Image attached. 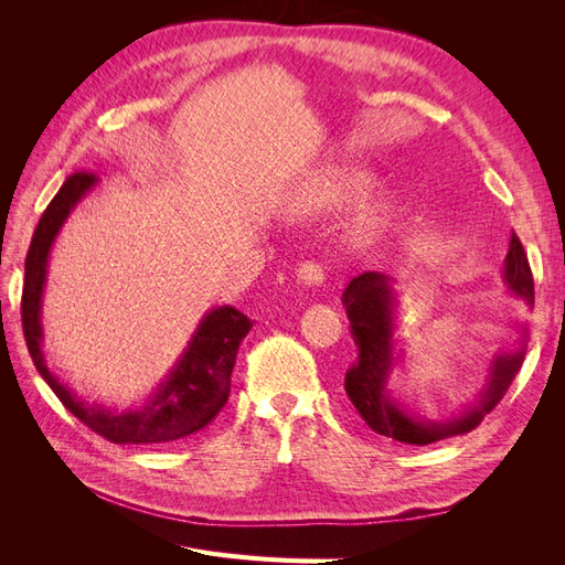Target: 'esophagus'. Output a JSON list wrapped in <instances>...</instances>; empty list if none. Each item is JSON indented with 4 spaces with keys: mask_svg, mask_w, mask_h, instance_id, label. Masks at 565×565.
Wrapping results in <instances>:
<instances>
[{
    "mask_svg": "<svg viewBox=\"0 0 565 565\" xmlns=\"http://www.w3.org/2000/svg\"><path fill=\"white\" fill-rule=\"evenodd\" d=\"M297 280L303 282V285H320L324 280V270L320 264L316 262H303L299 268H297Z\"/></svg>",
    "mask_w": 565,
    "mask_h": 565,
    "instance_id": "1",
    "label": "esophagus"
}]
</instances>
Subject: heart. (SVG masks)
Wrapping results in <instances>:
<instances>
[{"mask_svg":"<svg viewBox=\"0 0 565 565\" xmlns=\"http://www.w3.org/2000/svg\"><path fill=\"white\" fill-rule=\"evenodd\" d=\"M372 188V174L363 167H334L318 174L303 195L299 198V207L306 210H334L365 195ZM382 221L380 210L370 207L361 216L363 228H374Z\"/></svg>","mask_w":565,"mask_h":565,"instance_id":"heart-1","label":"heart"}]
</instances>
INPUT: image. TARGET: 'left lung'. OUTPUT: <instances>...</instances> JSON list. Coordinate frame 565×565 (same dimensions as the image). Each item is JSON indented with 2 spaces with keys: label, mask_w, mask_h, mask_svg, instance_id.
Returning a JSON list of instances; mask_svg holds the SVG:
<instances>
[{
  "label": "left lung",
  "mask_w": 565,
  "mask_h": 565,
  "mask_svg": "<svg viewBox=\"0 0 565 565\" xmlns=\"http://www.w3.org/2000/svg\"><path fill=\"white\" fill-rule=\"evenodd\" d=\"M504 280L511 292L533 306V273H530L527 256L516 235H511L509 243ZM341 301L347 306L351 334L358 347V361L349 367L344 380L347 396L374 434L407 443V446H429V443L476 429L490 409L502 401L523 365V339L527 337L525 330L521 332L523 339L519 349L492 358L488 382L478 393V401L465 407V413L448 422L417 419L407 409H403V405L386 388L391 365L396 361L393 358V330H396V324H393V306H396V299H393L388 278L377 270L355 276L344 289Z\"/></svg>",
  "instance_id": "left-lung-1"
}]
</instances>
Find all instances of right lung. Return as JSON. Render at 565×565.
Listing matches in <instances>:
<instances>
[{"mask_svg": "<svg viewBox=\"0 0 565 565\" xmlns=\"http://www.w3.org/2000/svg\"><path fill=\"white\" fill-rule=\"evenodd\" d=\"M96 181L98 179L89 172H75L67 177L61 191L49 202L35 235H32L25 256L21 299L25 344L32 363L58 401L98 436L117 443V446L174 443L204 429L226 405L237 347L247 337L252 320L233 306H218V309L210 311L200 320L177 367L169 372V377L139 409L115 413V409L79 401L71 388L63 386L56 374L46 367L42 353V292L46 282V264L51 245H54L65 218L71 216L75 204L92 191Z\"/></svg>", "mask_w": 565, "mask_h": 565, "instance_id": "obj_1", "label": "right lung"}]
</instances>
